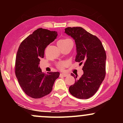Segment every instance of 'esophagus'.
<instances>
[{"label":"esophagus","mask_w":123,"mask_h":123,"mask_svg":"<svg viewBox=\"0 0 123 123\" xmlns=\"http://www.w3.org/2000/svg\"><path fill=\"white\" fill-rule=\"evenodd\" d=\"M66 76H67V74H66V73H60V76H61V77H66Z\"/></svg>","instance_id":"1"}]
</instances>
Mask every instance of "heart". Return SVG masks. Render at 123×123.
<instances>
[{
    "label": "heart",
    "mask_w": 123,
    "mask_h": 123,
    "mask_svg": "<svg viewBox=\"0 0 123 123\" xmlns=\"http://www.w3.org/2000/svg\"><path fill=\"white\" fill-rule=\"evenodd\" d=\"M70 43H72V40H70V39H68V38H64V39H61V40L58 42V46L60 47H62V46H65V45ZM63 65H64V63L62 62H60L58 63V67L60 69L62 68Z\"/></svg>",
    "instance_id": "1"
}]
</instances>
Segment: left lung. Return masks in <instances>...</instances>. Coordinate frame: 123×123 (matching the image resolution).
Returning <instances> with one entry per match:
<instances>
[{"mask_svg":"<svg viewBox=\"0 0 123 123\" xmlns=\"http://www.w3.org/2000/svg\"><path fill=\"white\" fill-rule=\"evenodd\" d=\"M65 32L73 38L76 45L75 61L84 63L83 74L79 79L72 73L76 82L69 91L74 97L88 99L97 92L106 74V55L101 40L81 27H68Z\"/></svg>","mask_w":123,"mask_h":123,"instance_id":"left-lung-1","label":"left lung"}]
</instances>
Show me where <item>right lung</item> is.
<instances>
[{
  "mask_svg": "<svg viewBox=\"0 0 123 123\" xmlns=\"http://www.w3.org/2000/svg\"><path fill=\"white\" fill-rule=\"evenodd\" d=\"M57 36V32L39 28L21 42L15 59V73L19 85L26 95L40 98L51 92L60 73H43L39 66L45 49Z\"/></svg>",
  "mask_w": 123,
  "mask_h": 123,
  "instance_id": "1",
  "label": "right lung"
}]
</instances>
